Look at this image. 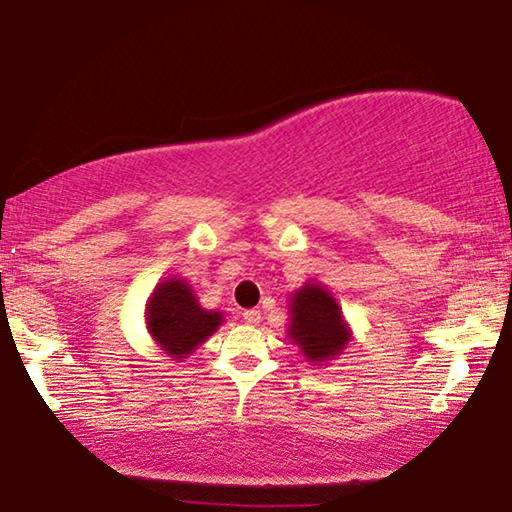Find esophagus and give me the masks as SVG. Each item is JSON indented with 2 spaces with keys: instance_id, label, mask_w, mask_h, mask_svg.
Here are the masks:
<instances>
[{
  "instance_id": "esophagus-1",
  "label": "esophagus",
  "mask_w": 512,
  "mask_h": 512,
  "mask_svg": "<svg viewBox=\"0 0 512 512\" xmlns=\"http://www.w3.org/2000/svg\"><path fill=\"white\" fill-rule=\"evenodd\" d=\"M259 319H262V312H259L257 308H253V310H246V312H243V322H246V324H250V326H255V324H259Z\"/></svg>"
}]
</instances>
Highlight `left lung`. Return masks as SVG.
Wrapping results in <instances>:
<instances>
[{
	"mask_svg": "<svg viewBox=\"0 0 512 512\" xmlns=\"http://www.w3.org/2000/svg\"><path fill=\"white\" fill-rule=\"evenodd\" d=\"M287 338L308 363L329 365L349 347L354 333L329 289L308 280L289 296Z\"/></svg>",
	"mask_w": 512,
	"mask_h": 512,
	"instance_id": "8db88e82",
	"label": "left lung"
}]
</instances>
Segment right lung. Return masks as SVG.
<instances>
[{
	"mask_svg": "<svg viewBox=\"0 0 512 512\" xmlns=\"http://www.w3.org/2000/svg\"><path fill=\"white\" fill-rule=\"evenodd\" d=\"M223 317L220 310L202 308L193 285L177 276L158 282L144 308V324L151 340L177 363L204 345L225 322Z\"/></svg>",
	"mask_w": 512,
	"mask_h": 512,
	"instance_id": "1",
	"label": "right lung"
}]
</instances>
